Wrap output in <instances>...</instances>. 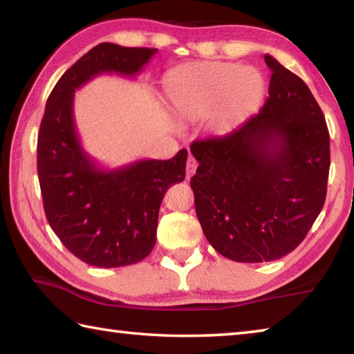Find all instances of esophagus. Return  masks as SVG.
I'll return each instance as SVG.
<instances>
[{"instance_id": "34e87169", "label": "esophagus", "mask_w": 354, "mask_h": 354, "mask_svg": "<svg viewBox=\"0 0 354 354\" xmlns=\"http://www.w3.org/2000/svg\"><path fill=\"white\" fill-rule=\"evenodd\" d=\"M196 167H198V164H196V160H195L194 158H192V156H189L187 164H185V178L190 179L192 176H194Z\"/></svg>"}]
</instances>
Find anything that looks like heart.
Instances as JSON below:
<instances>
[{"label": "heart", "mask_w": 354, "mask_h": 354, "mask_svg": "<svg viewBox=\"0 0 354 354\" xmlns=\"http://www.w3.org/2000/svg\"><path fill=\"white\" fill-rule=\"evenodd\" d=\"M266 80L254 67L231 62H190L164 77V97L178 123L209 117L214 136H230L259 109Z\"/></svg>", "instance_id": "obj_1"}]
</instances>
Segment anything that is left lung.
<instances>
[{
    "mask_svg": "<svg viewBox=\"0 0 354 354\" xmlns=\"http://www.w3.org/2000/svg\"><path fill=\"white\" fill-rule=\"evenodd\" d=\"M272 71L262 109L236 133L190 151L195 211L209 243L236 262L277 261L295 250L326 198L329 133L314 95L266 55Z\"/></svg>",
    "mask_w": 354,
    "mask_h": 354,
    "instance_id": "obj_1",
    "label": "left lung"
}]
</instances>
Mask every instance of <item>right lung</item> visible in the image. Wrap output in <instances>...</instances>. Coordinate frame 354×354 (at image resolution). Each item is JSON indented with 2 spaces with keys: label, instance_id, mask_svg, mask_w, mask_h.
I'll use <instances>...</instances> for the list:
<instances>
[{
  "label": "right lung",
  "instance_id": "right-lung-1",
  "mask_svg": "<svg viewBox=\"0 0 354 354\" xmlns=\"http://www.w3.org/2000/svg\"><path fill=\"white\" fill-rule=\"evenodd\" d=\"M156 51L100 44L65 71L46 101L37 139L45 215L65 248L88 266L112 268L145 259L156 243L165 192L185 178L187 149L169 160L104 169L76 133L77 88L103 73L136 76Z\"/></svg>",
  "mask_w": 354,
  "mask_h": 354
}]
</instances>
